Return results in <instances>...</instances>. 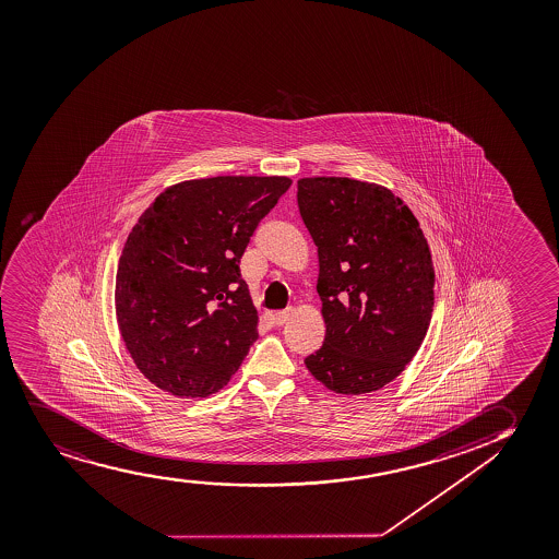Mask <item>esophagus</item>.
<instances>
[{"label": "esophagus", "instance_id": "1", "mask_svg": "<svg viewBox=\"0 0 559 559\" xmlns=\"http://www.w3.org/2000/svg\"><path fill=\"white\" fill-rule=\"evenodd\" d=\"M289 310H278L273 314V324L275 325H284L288 322Z\"/></svg>", "mask_w": 559, "mask_h": 559}]
</instances>
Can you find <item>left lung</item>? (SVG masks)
I'll return each instance as SVG.
<instances>
[{
    "label": "left lung",
    "mask_w": 559,
    "mask_h": 559,
    "mask_svg": "<svg viewBox=\"0 0 559 559\" xmlns=\"http://www.w3.org/2000/svg\"><path fill=\"white\" fill-rule=\"evenodd\" d=\"M297 205L318 247L324 345L305 366L328 390L374 392L420 348L435 301L428 241L386 188L346 179L297 180Z\"/></svg>",
    "instance_id": "left-lung-1"
}]
</instances>
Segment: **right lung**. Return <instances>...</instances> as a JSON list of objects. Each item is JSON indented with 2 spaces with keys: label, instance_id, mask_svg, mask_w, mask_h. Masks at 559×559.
Segmentation results:
<instances>
[{
  "label": "right lung",
  "instance_id": "add662e5",
  "mask_svg": "<svg viewBox=\"0 0 559 559\" xmlns=\"http://www.w3.org/2000/svg\"><path fill=\"white\" fill-rule=\"evenodd\" d=\"M288 177H213L159 193L131 229L115 288L139 371L177 397L228 384L258 338L241 258Z\"/></svg>",
  "mask_w": 559,
  "mask_h": 559
}]
</instances>
